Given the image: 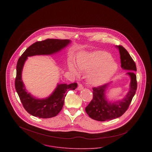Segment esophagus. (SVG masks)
Here are the masks:
<instances>
[{
    "label": "esophagus",
    "instance_id": "obj_1",
    "mask_svg": "<svg viewBox=\"0 0 152 152\" xmlns=\"http://www.w3.org/2000/svg\"><path fill=\"white\" fill-rule=\"evenodd\" d=\"M78 90H79V91H80V90H81V89H83V86L81 84V83H79L78 84Z\"/></svg>",
    "mask_w": 152,
    "mask_h": 152
}]
</instances>
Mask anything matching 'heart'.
<instances>
[{"mask_svg": "<svg viewBox=\"0 0 152 152\" xmlns=\"http://www.w3.org/2000/svg\"><path fill=\"white\" fill-rule=\"evenodd\" d=\"M77 66L81 70L90 71L88 75L89 82L96 86L108 81L117 69V64L112 60L111 55L104 51L84 54L78 59ZM69 69L78 74L74 64H69Z\"/></svg>", "mask_w": 152, "mask_h": 152, "instance_id": "1", "label": "heart"}]
</instances>
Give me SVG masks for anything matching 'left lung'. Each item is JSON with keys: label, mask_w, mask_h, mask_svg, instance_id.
Returning a JSON list of instances; mask_svg holds the SVG:
<instances>
[{"label": "left lung", "mask_w": 152, "mask_h": 152, "mask_svg": "<svg viewBox=\"0 0 152 152\" xmlns=\"http://www.w3.org/2000/svg\"><path fill=\"white\" fill-rule=\"evenodd\" d=\"M120 53L121 67L128 70L126 73L130 78L129 91L124 98L114 102L106 99L105 91L108 84L92 88L93 98L86 108L88 116L98 121H107L121 116L129 108L137 89L136 66L127 50L122 45H116Z\"/></svg>", "instance_id": "left-lung-1"}]
</instances>
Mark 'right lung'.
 Listing matches in <instances>:
<instances>
[{
	"instance_id": "right-lung-1",
	"label": "right lung",
	"mask_w": 152,
	"mask_h": 152,
	"mask_svg": "<svg viewBox=\"0 0 152 152\" xmlns=\"http://www.w3.org/2000/svg\"><path fill=\"white\" fill-rule=\"evenodd\" d=\"M71 42L69 40L48 39L37 42L29 46L19 58L16 65L15 88L25 110L30 115L40 118L56 116L63 108L65 97L69 90H74L78 84H58L52 94L45 99H37L28 93L22 81L23 65L27 57L36 55H51L63 49Z\"/></svg>"
}]
</instances>
